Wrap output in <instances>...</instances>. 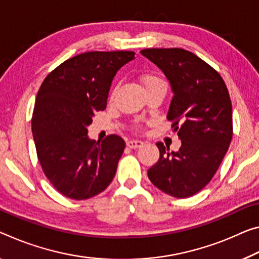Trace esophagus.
Here are the masks:
<instances>
[{
  "instance_id": "obj_1",
  "label": "esophagus",
  "mask_w": 259,
  "mask_h": 259,
  "mask_svg": "<svg viewBox=\"0 0 259 259\" xmlns=\"http://www.w3.org/2000/svg\"><path fill=\"white\" fill-rule=\"evenodd\" d=\"M144 145V142L142 141H129L126 142V146L130 147V149H138V147H142Z\"/></svg>"
}]
</instances>
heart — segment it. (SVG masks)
<instances>
[{
  "label": "heart",
  "instance_id": "obj_1",
  "mask_svg": "<svg viewBox=\"0 0 259 259\" xmlns=\"http://www.w3.org/2000/svg\"><path fill=\"white\" fill-rule=\"evenodd\" d=\"M155 80H160V79H159V78H157V77H154V76H146V77L144 78L145 86H146L147 84L152 83V81H155Z\"/></svg>",
  "mask_w": 259,
  "mask_h": 259
}]
</instances>
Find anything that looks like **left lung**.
<instances>
[{"mask_svg":"<svg viewBox=\"0 0 259 259\" xmlns=\"http://www.w3.org/2000/svg\"><path fill=\"white\" fill-rule=\"evenodd\" d=\"M141 53L169 80L174 96L167 118L182 142L178 152L157 143L160 157L147 176L165 194L187 198L211 181L231 144L227 86L218 71L186 49L147 48Z\"/></svg>","mask_w":259,"mask_h":259,"instance_id":"8db88e82","label":"left lung"}]
</instances>
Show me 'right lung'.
Returning <instances> with one entry per match:
<instances>
[{"label":"right lung","mask_w":259,"mask_h":259,"mask_svg":"<svg viewBox=\"0 0 259 259\" xmlns=\"http://www.w3.org/2000/svg\"><path fill=\"white\" fill-rule=\"evenodd\" d=\"M134 52H88L64 61L41 84L32 115L36 155L48 181L68 198L83 200L113 181L125 143L117 135L88 137L92 117L107 105L118 69Z\"/></svg>","instance_id":"obj_1"}]
</instances>
